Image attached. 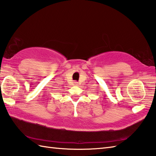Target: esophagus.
<instances>
[{
    "instance_id": "34e87169",
    "label": "esophagus",
    "mask_w": 156,
    "mask_h": 156,
    "mask_svg": "<svg viewBox=\"0 0 156 156\" xmlns=\"http://www.w3.org/2000/svg\"><path fill=\"white\" fill-rule=\"evenodd\" d=\"M74 84L75 85H78V82H74Z\"/></svg>"
}]
</instances>
